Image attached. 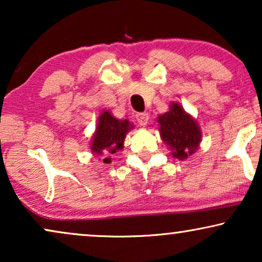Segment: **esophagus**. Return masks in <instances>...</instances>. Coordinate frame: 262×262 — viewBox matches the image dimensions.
Here are the masks:
<instances>
[{
	"instance_id": "1",
	"label": "esophagus",
	"mask_w": 262,
	"mask_h": 262,
	"mask_svg": "<svg viewBox=\"0 0 262 262\" xmlns=\"http://www.w3.org/2000/svg\"><path fill=\"white\" fill-rule=\"evenodd\" d=\"M136 120L141 126H145L149 121V114L148 113H137L136 114Z\"/></svg>"
}]
</instances>
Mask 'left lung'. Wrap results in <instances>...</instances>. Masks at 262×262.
<instances>
[{
    "instance_id": "8db88e82",
    "label": "left lung",
    "mask_w": 262,
    "mask_h": 262,
    "mask_svg": "<svg viewBox=\"0 0 262 262\" xmlns=\"http://www.w3.org/2000/svg\"><path fill=\"white\" fill-rule=\"evenodd\" d=\"M162 141L169 146L175 159L184 161L194 154L202 142V131L192 116L178 102H171L169 111L157 118Z\"/></svg>"
}]
</instances>
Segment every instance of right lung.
Here are the masks:
<instances>
[{
  "instance_id": "add662e5",
  "label": "right lung",
  "mask_w": 262,
  "mask_h": 262,
  "mask_svg": "<svg viewBox=\"0 0 262 262\" xmlns=\"http://www.w3.org/2000/svg\"><path fill=\"white\" fill-rule=\"evenodd\" d=\"M131 128H134V125L127 119H117L108 111H103L100 114L96 130L92 138V152L98 155L103 154V163H111L110 156L123 149L125 137Z\"/></svg>"
}]
</instances>
